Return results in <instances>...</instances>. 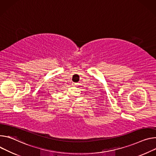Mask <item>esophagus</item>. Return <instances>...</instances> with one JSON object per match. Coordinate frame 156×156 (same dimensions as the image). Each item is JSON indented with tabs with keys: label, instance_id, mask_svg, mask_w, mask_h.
<instances>
[{
	"label": "esophagus",
	"instance_id": "esophagus-1",
	"mask_svg": "<svg viewBox=\"0 0 156 156\" xmlns=\"http://www.w3.org/2000/svg\"><path fill=\"white\" fill-rule=\"evenodd\" d=\"M78 83H75V82H73V83H72V85L74 86V87L78 86Z\"/></svg>",
	"mask_w": 156,
	"mask_h": 156
}]
</instances>
